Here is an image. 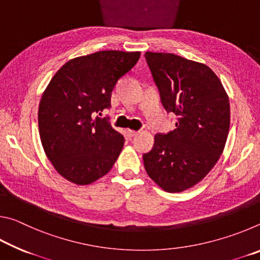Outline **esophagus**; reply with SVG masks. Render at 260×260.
<instances>
[{"mask_svg": "<svg viewBox=\"0 0 260 260\" xmlns=\"http://www.w3.org/2000/svg\"><path fill=\"white\" fill-rule=\"evenodd\" d=\"M139 134V132L138 131H132V129H128L127 131V136H128L129 139H132V138H134L135 135H138Z\"/></svg>", "mask_w": 260, "mask_h": 260, "instance_id": "1", "label": "esophagus"}]
</instances>
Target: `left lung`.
I'll list each match as a JSON object with an SVG mask.
<instances>
[{
	"label": "left lung",
	"instance_id": "obj_1",
	"mask_svg": "<svg viewBox=\"0 0 260 260\" xmlns=\"http://www.w3.org/2000/svg\"><path fill=\"white\" fill-rule=\"evenodd\" d=\"M167 112L177 128L155 135L143 153L144 167L158 186L179 192L200 182L218 161L230 129V100L209 67L166 52L144 54Z\"/></svg>",
	"mask_w": 260,
	"mask_h": 260
}]
</instances>
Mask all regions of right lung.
<instances>
[{
    "label": "right lung",
    "instance_id": "right-lung-1",
    "mask_svg": "<svg viewBox=\"0 0 260 260\" xmlns=\"http://www.w3.org/2000/svg\"><path fill=\"white\" fill-rule=\"evenodd\" d=\"M141 52L98 51L64 64L51 79L39 107L43 149L57 172L77 184L107 174L125 143L109 117L117 82L135 67Z\"/></svg>",
    "mask_w": 260,
    "mask_h": 260
}]
</instances>
